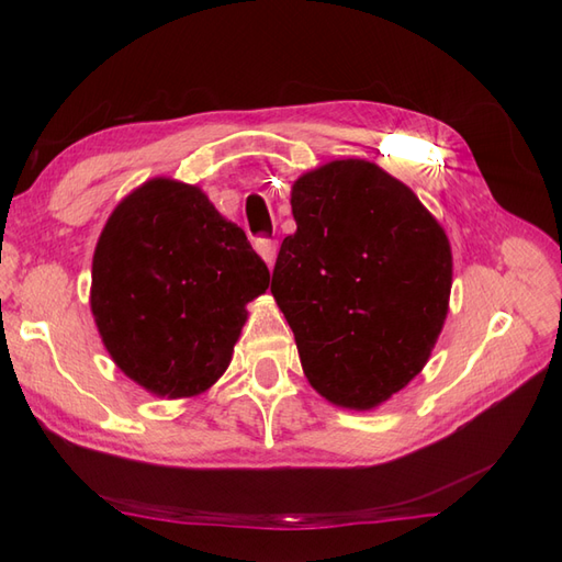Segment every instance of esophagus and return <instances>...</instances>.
<instances>
[{
  "label": "esophagus",
  "instance_id": "1",
  "mask_svg": "<svg viewBox=\"0 0 562 562\" xmlns=\"http://www.w3.org/2000/svg\"><path fill=\"white\" fill-rule=\"evenodd\" d=\"M255 250L260 252V258L267 262V267H271V265H274V260H277L279 241L277 239H267V236H260V239H255Z\"/></svg>",
  "mask_w": 562,
  "mask_h": 562
}]
</instances>
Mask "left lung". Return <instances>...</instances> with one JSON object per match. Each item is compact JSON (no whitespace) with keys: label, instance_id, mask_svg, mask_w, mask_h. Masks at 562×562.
Wrapping results in <instances>:
<instances>
[{"label":"left lung","instance_id":"8db88e82","mask_svg":"<svg viewBox=\"0 0 562 562\" xmlns=\"http://www.w3.org/2000/svg\"><path fill=\"white\" fill-rule=\"evenodd\" d=\"M271 295L304 375L335 405L368 411L411 382L443 328L448 236L403 182L345 159L293 184Z\"/></svg>","mask_w":562,"mask_h":562}]
</instances>
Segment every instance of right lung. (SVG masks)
<instances>
[{"mask_svg":"<svg viewBox=\"0 0 562 562\" xmlns=\"http://www.w3.org/2000/svg\"><path fill=\"white\" fill-rule=\"evenodd\" d=\"M267 285L269 269L241 227L196 187L157 178L119 203L100 234L91 310L133 382L182 398L227 370L246 302Z\"/></svg>","mask_w":562,"mask_h":562,"instance_id":"right-lung-1","label":"right lung"}]
</instances>
